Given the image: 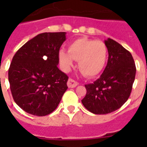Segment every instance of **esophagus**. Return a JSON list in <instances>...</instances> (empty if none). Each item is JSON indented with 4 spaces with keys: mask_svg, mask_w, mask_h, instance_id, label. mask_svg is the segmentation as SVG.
<instances>
[{
    "mask_svg": "<svg viewBox=\"0 0 147 147\" xmlns=\"http://www.w3.org/2000/svg\"><path fill=\"white\" fill-rule=\"evenodd\" d=\"M67 87H68V88H75V87L77 86L78 83L76 82L75 80H72V79H69L67 82Z\"/></svg>",
    "mask_w": 147,
    "mask_h": 147,
    "instance_id": "obj_1",
    "label": "esophagus"
}]
</instances>
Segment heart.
I'll use <instances>...</instances> for the list:
<instances>
[{
    "label": "heart",
    "mask_w": 147,
    "mask_h": 147,
    "mask_svg": "<svg viewBox=\"0 0 147 147\" xmlns=\"http://www.w3.org/2000/svg\"><path fill=\"white\" fill-rule=\"evenodd\" d=\"M107 45L102 40L79 38L68 45L67 52L59 51V59L64 71L74 66V60L78 61V68L88 77H95L103 71L107 60Z\"/></svg>",
    "instance_id": "1"
}]
</instances>
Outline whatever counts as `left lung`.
<instances>
[{
    "label": "left lung",
    "mask_w": 147,
    "mask_h": 147,
    "mask_svg": "<svg viewBox=\"0 0 147 147\" xmlns=\"http://www.w3.org/2000/svg\"><path fill=\"white\" fill-rule=\"evenodd\" d=\"M108 60L99 79L85 85L84 107L94 114L103 115L120 108L130 96L136 67L129 51L112 39L105 40Z\"/></svg>",
    "instance_id": "obj_1"
}]
</instances>
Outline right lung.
Listing matches in <instances>:
<instances>
[{"label":"right lung","instance_id":"1","mask_svg":"<svg viewBox=\"0 0 147 147\" xmlns=\"http://www.w3.org/2000/svg\"><path fill=\"white\" fill-rule=\"evenodd\" d=\"M65 32L40 34L13 57L9 82L15 103L25 112L44 116L55 110L67 89L68 76L58 68Z\"/></svg>","mask_w":147,"mask_h":147}]
</instances>
